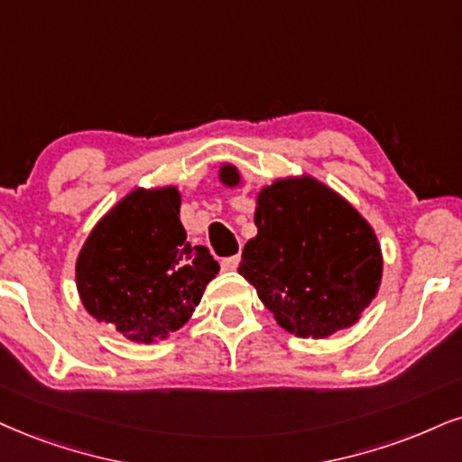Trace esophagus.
I'll use <instances>...</instances> for the list:
<instances>
[{
  "mask_svg": "<svg viewBox=\"0 0 462 462\" xmlns=\"http://www.w3.org/2000/svg\"><path fill=\"white\" fill-rule=\"evenodd\" d=\"M237 265H240V254H233V257H225V259L220 261V267L225 272L237 270Z\"/></svg>",
  "mask_w": 462,
  "mask_h": 462,
  "instance_id": "obj_1",
  "label": "esophagus"
}]
</instances>
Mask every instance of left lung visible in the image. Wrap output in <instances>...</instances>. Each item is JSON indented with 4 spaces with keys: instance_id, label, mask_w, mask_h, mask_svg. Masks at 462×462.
Instances as JSON below:
<instances>
[{
    "instance_id": "1",
    "label": "left lung",
    "mask_w": 462,
    "mask_h": 462,
    "mask_svg": "<svg viewBox=\"0 0 462 462\" xmlns=\"http://www.w3.org/2000/svg\"><path fill=\"white\" fill-rule=\"evenodd\" d=\"M226 186L240 184L222 167ZM259 233L242 253L240 274L267 310L300 338H326L349 328L377 295V236L343 197L312 178L278 180L257 199Z\"/></svg>"
}]
</instances>
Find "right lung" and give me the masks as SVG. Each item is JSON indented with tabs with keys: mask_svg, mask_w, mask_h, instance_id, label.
<instances>
[{
	"mask_svg": "<svg viewBox=\"0 0 462 462\" xmlns=\"http://www.w3.org/2000/svg\"><path fill=\"white\" fill-rule=\"evenodd\" d=\"M218 270L208 248L186 240L175 188L134 190L89 233L77 287L89 315L153 343L184 326Z\"/></svg>",
	"mask_w": 462,
	"mask_h": 462,
	"instance_id": "add662e5",
	"label": "right lung"
}]
</instances>
